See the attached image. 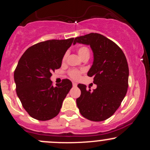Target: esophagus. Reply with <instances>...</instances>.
<instances>
[{
  "mask_svg": "<svg viewBox=\"0 0 150 150\" xmlns=\"http://www.w3.org/2000/svg\"><path fill=\"white\" fill-rule=\"evenodd\" d=\"M73 87H77V84L76 83V82H73Z\"/></svg>",
  "mask_w": 150,
  "mask_h": 150,
  "instance_id": "1",
  "label": "esophagus"
}]
</instances>
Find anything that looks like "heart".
Returning a JSON list of instances; mask_svg holds the SVG:
<instances>
[{
  "mask_svg": "<svg viewBox=\"0 0 150 150\" xmlns=\"http://www.w3.org/2000/svg\"><path fill=\"white\" fill-rule=\"evenodd\" d=\"M77 53H78L79 56H80L81 58L84 57V56H86V55H89V49H87L85 46H82V47H80L78 49H77ZM68 57V53H65L63 57V61H66V58ZM83 72V70H70L69 71V75L70 77L74 79V80H77V79L80 78L81 73Z\"/></svg>",
  "mask_w": 150,
  "mask_h": 150,
  "instance_id": "obj_1",
  "label": "heart"
}]
</instances>
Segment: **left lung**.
<instances>
[{
    "label": "left lung",
    "instance_id": "obj_1",
    "mask_svg": "<svg viewBox=\"0 0 150 150\" xmlns=\"http://www.w3.org/2000/svg\"><path fill=\"white\" fill-rule=\"evenodd\" d=\"M76 43L90 46L94 61L87 73L94 77L97 88L91 91L79 84L81 95L76 99L82 116L92 121H102L116 112L124 99L128 87L129 69L123 51L104 36L90 33L76 37Z\"/></svg>",
    "mask_w": 150,
    "mask_h": 150
}]
</instances>
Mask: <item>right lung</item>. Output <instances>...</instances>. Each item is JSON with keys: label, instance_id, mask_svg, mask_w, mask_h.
<instances>
[{"label": "right lung", "instance_id": "obj_1", "mask_svg": "<svg viewBox=\"0 0 150 150\" xmlns=\"http://www.w3.org/2000/svg\"><path fill=\"white\" fill-rule=\"evenodd\" d=\"M74 38L48 40L38 43L26 50L14 72L16 92L22 106L29 115L39 120H48L60 112L63 101L72 82L64 79L53 87L52 72L61 68L66 51Z\"/></svg>", "mask_w": 150, "mask_h": 150}]
</instances>
